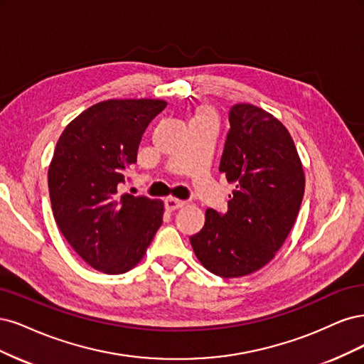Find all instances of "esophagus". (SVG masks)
I'll return each mask as SVG.
<instances>
[{
  "label": "esophagus",
  "instance_id": "esophagus-1",
  "mask_svg": "<svg viewBox=\"0 0 364 364\" xmlns=\"http://www.w3.org/2000/svg\"><path fill=\"white\" fill-rule=\"evenodd\" d=\"M184 204H186L184 201H180V199H177V198H168L166 201H165V207H166L168 212H173V210H178Z\"/></svg>",
  "mask_w": 364,
  "mask_h": 364
}]
</instances>
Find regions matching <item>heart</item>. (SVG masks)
<instances>
[{
    "mask_svg": "<svg viewBox=\"0 0 364 364\" xmlns=\"http://www.w3.org/2000/svg\"><path fill=\"white\" fill-rule=\"evenodd\" d=\"M198 116H210V113L208 112H205V110H203V112H199V114Z\"/></svg>",
    "mask_w": 364,
    "mask_h": 364,
    "instance_id": "heart-1",
    "label": "heart"
}]
</instances>
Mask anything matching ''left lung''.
<instances>
[{"label":"left lung","mask_w":364,"mask_h":364,"mask_svg":"<svg viewBox=\"0 0 364 364\" xmlns=\"http://www.w3.org/2000/svg\"><path fill=\"white\" fill-rule=\"evenodd\" d=\"M219 172L236 183L228 210L208 208L191 236L201 264L222 278L250 275L271 262L295 224L306 178L287 128L252 104H234Z\"/></svg>","instance_id":"left-lung-1"}]
</instances>
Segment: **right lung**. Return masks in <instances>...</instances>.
I'll use <instances>...</instances> for the list:
<instances>
[{
  "label": "right lung",
  "instance_id": "right-lung-1",
  "mask_svg": "<svg viewBox=\"0 0 364 364\" xmlns=\"http://www.w3.org/2000/svg\"><path fill=\"white\" fill-rule=\"evenodd\" d=\"M163 100H109L68 124L48 169L54 219L89 266L109 275L144 259L163 220L160 199L119 193Z\"/></svg>",
  "mask_w": 364,
  "mask_h": 364
}]
</instances>
